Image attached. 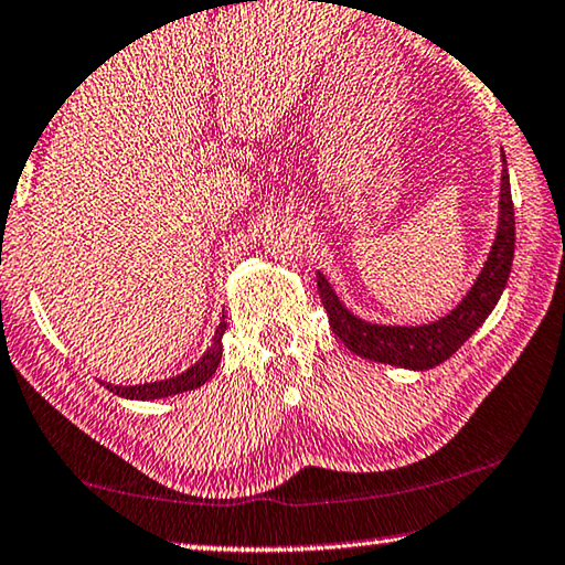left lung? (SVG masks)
Instances as JSON below:
<instances>
[{
	"label": "left lung",
	"mask_w": 565,
	"mask_h": 565,
	"mask_svg": "<svg viewBox=\"0 0 565 565\" xmlns=\"http://www.w3.org/2000/svg\"><path fill=\"white\" fill-rule=\"evenodd\" d=\"M502 185H500V222L489 249L487 263L477 275V280L466 296L436 321L418 326H397V323H372L351 313L339 300L337 290L318 273V292H321L323 308L329 313V323L343 347L354 351L356 356L370 359V362L403 366V370L423 372L444 364L448 356L463 347V341L487 321L502 290L510 280L512 257H514V209L510 175H507V160L502 154Z\"/></svg>",
	"instance_id": "1"
}]
</instances>
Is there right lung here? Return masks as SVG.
<instances>
[{"label":"right lung","instance_id":"add662e5","mask_svg":"<svg viewBox=\"0 0 565 565\" xmlns=\"http://www.w3.org/2000/svg\"><path fill=\"white\" fill-rule=\"evenodd\" d=\"M226 331V321L222 316V321L216 326V333H214V341H211V347L203 351V356L199 362L188 366L185 372L175 374V377L170 380H158V382H145V384H111V382H102L106 384V390L114 392V395L119 397H127V399H162V397H170V395H181V392H191L195 387H201V384H206L211 377H214L216 366L222 364V354H224V343L222 337Z\"/></svg>","mask_w":565,"mask_h":565}]
</instances>
